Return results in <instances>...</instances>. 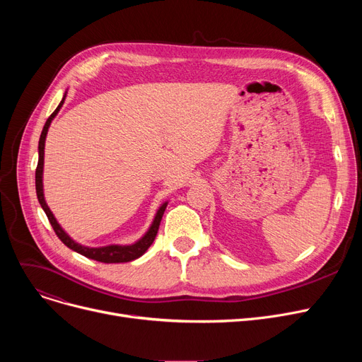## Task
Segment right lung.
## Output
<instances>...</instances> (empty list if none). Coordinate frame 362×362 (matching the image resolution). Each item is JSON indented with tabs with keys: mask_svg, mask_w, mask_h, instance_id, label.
Masks as SVG:
<instances>
[{
	"mask_svg": "<svg viewBox=\"0 0 362 362\" xmlns=\"http://www.w3.org/2000/svg\"><path fill=\"white\" fill-rule=\"evenodd\" d=\"M66 95H67V90L64 92L63 95V100L62 103L59 104V107L55 108V111L51 114V116L48 117V120L45 122V126L42 129V133H41V138H40V145H37V156H40V158H37V167H36V173H35V186H36V197H37V201H40L42 210L45 211L52 229L55 232V235L60 238V240L67 246V248L73 250L74 252H78L86 258H90V259H95V261H100V262H105V264H116V262H129V261H133L139 258L141 255H144L146 252V250L151 246V243L154 242L156 236H157V232H158V227H160V221L163 218V214L165 211V206L168 204V201L163 202L160 205V208L157 210L156 216H154V220H152L151 226L148 227V230L144 233L142 238H139L136 242L133 243H129V245H119V243H112V245H105V246H98V248H92V246H85V245H81L76 242L74 239H71L69 236V233L63 229V227L60 226V223L57 221V218L54 217L52 211L49 210V206L45 201V195H44V154H45V139H47V133H48V129L51 126V122L55 119L57 114H59L60 108L63 107L64 104V100H66Z\"/></svg>",
	"mask_w": 362,
	"mask_h": 362,
	"instance_id": "right-lung-1",
	"label": "right lung"
}]
</instances>
